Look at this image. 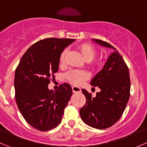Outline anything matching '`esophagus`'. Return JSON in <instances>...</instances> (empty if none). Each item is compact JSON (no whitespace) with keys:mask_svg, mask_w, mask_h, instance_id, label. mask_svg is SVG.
<instances>
[{"mask_svg":"<svg viewBox=\"0 0 147 147\" xmlns=\"http://www.w3.org/2000/svg\"><path fill=\"white\" fill-rule=\"evenodd\" d=\"M72 92H81V88L78 86H72Z\"/></svg>","mask_w":147,"mask_h":147,"instance_id":"obj_1","label":"esophagus"}]
</instances>
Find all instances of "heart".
I'll use <instances>...</instances> for the list:
<instances>
[{"label":"heart","mask_w":147,"mask_h":147,"mask_svg":"<svg viewBox=\"0 0 147 147\" xmlns=\"http://www.w3.org/2000/svg\"><path fill=\"white\" fill-rule=\"evenodd\" d=\"M79 49L82 54V57L86 61H91L96 55V50L95 48L90 45L83 44L79 47ZM67 53V50H64L60 56V63H64L65 57ZM100 61H95L92 63L93 68H98L100 66ZM66 78L71 83L74 85H80L82 82L89 78V74L84 70H71L66 75Z\"/></svg>","instance_id":"obj_1"}]
</instances>
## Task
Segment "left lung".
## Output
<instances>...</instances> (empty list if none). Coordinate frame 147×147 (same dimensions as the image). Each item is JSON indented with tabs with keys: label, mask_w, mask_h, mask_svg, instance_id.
Listing matches in <instances>:
<instances>
[{
	"label": "left lung",
	"mask_w": 147,
	"mask_h": 147,
	"mask_svg": "<svg viewBox=\"0 0 147 147\" xmlns=\"http://www.w3.org/2000/svg\"><path fill=\"white\" fill-rule=\"evenodd\" d=\"M92 41L113 52L90 82L100 91L92 97L86 90H82L86 103L80 110V115L88 126L104 129L116 123L124 111L130 97V77L129 68L116 48L99 39Z\"/></svg>",
	"instance_id": "1"
}]
</instances>
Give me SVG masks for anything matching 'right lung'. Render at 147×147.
<instances>
[{"label": "right lung", "mask_w": 147, "mask_h": 147, "mask_svg": "<svg viewBox=\"0 0 147 147\" xmlns=\"http://www.w3.org/2000/svg\"><path fill=\"white\" fill-rule=\"evenodd\" d=\"M75 41L48 38L36 42L24 53L16 69L17 105L27 123L38 130L47 131L57 127L72 96L69 84L60 85L55 91L48 85L59 69L64 49Z\"/></svg>", "instance_id": "1"}]
</instances>
